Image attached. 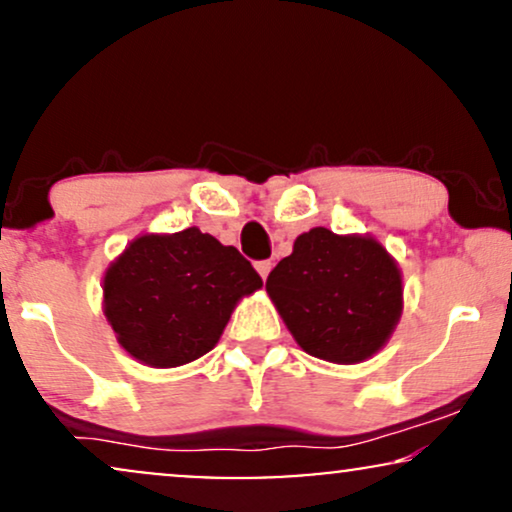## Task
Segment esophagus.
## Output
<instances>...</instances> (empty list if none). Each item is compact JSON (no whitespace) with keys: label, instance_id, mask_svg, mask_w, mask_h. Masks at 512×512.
I'll list each match as a JSON object with an SVG mask.
<instances>
[{"label":"esophagus","instance_id":"34e87169","mask_svg":"<svg viewBox=\"0 0 512 512\" xmlns=\"http://www.w3.org/2000/svg\"><path fill=\"white\" fill-rule=\"evenodd\" d=\"M270 268H273V263H270V261H258V263H256V270H258V275H261L263 280L268 278Z\"/></svg>","mask_w":512,"mask_h":512}]
</instances>
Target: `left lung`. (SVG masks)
Listing matches in <instances>:
<instances>
[{
    "label": "left lung",
    "instance_id": "obj_1",
    "mask_svg": "<svg viewBox=\"0 0 512 512\" xmlns=\"http://www.w3.org/2000/svg\"><path fill=\"white\" fill-rule=\"evenodd\" d=\"M266 290L297 345L335 364L374 357L402 314L398 263L369 234H299Z\"/></svg>",
    "mask_w": 512,
    "mask_h": 512
}]
</instances>
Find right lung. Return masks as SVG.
Masks as SVG:
<instances>
[{"mask_svg": "<svg viewBox=\"0 0 512 512\" xmlns=\"http://www.w3.org/2000/svg\"><path fill=\"white\" fill-rule=\"evenodd\" d=\"M261 287L234 246L189 227L126 246L105 270L102 309L131 357L174 369L213 350L239 299Z\"/></svg>", "mask_w": 512, "mask_h": 512, "instance_id": "obj_1", "label": "right lung"}]
</instances>
